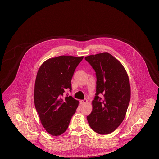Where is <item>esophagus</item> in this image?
Listing matches in <instances>:
<instances>
[{"instance_id": "34e87169", "label": "esophagus", "mask_w": 159, "mask_h": 159, "mask_svg": "<svg viewBox=\"0 0 159 159\" xmlns=\"http://www.w3.org/2000/svg\"><path fill=\"white\" fill-rule=\"evenodd\" d=\"M87 102H88V101H87L86 99H84L83 100H80V103H81L82 105H84V104H86Z\"/></svg>"}]
</instances>
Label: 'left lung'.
<instances>
[{"label": "left lung", "instance_id": "8db88e82", "mask_svg": "<svg viewBox=\"0 0 159 159\" xmlns=\"http://www.w3.org/2000/svg\"><path fill=\"white\" fill-rule=\"evenodd\" d=\"M94 69L97 90L92 101V111L87 116L92 130L101 135L109 134L124 120L130 99V87L126 70L107 52L86 57ZM102 95V99L99 97Z\"/></svg>", "mask_w": 159, "mask_h": 159}]
</instances>
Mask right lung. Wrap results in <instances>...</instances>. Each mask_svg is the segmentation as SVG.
<instances>
[{
    "mask_svg": "<svg viewBox=\"0 0 159 159\" xmlns=\"http://www.w3.org/2000/svg\"><path fill=\"white\" fill-rule=\"evenodd\" d=\"M83 57L62 55L45 61L38 70L34 85V105L43 126L53 136L68 128L79 101L71 96L62 97L66 89L71 91V79Z\"/></svg>",
    "mask_w": 159,
    "mask_h": 159,
    "instance_id": "1",
    "label": "right lung"
}]
</instances>
